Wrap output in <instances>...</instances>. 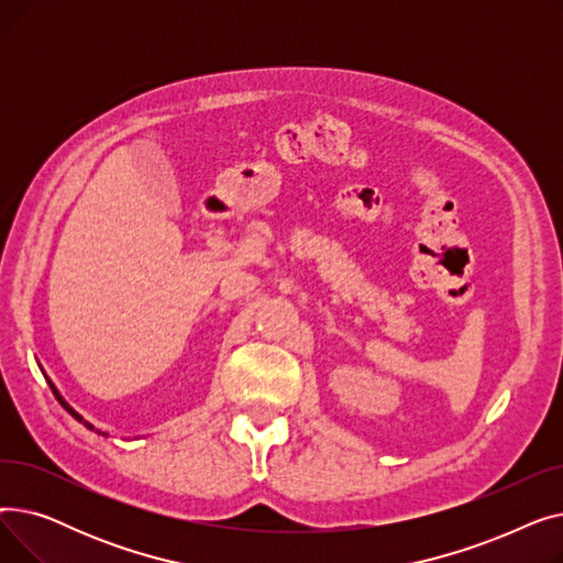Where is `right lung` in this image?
Returning a JSON list of instances; mask_svg holds the SVG:
<instances>
[{
	"mask_svg": "<svg viewBox=\"0 0 563 563\" xmlns=\"http://www.w3.org/2000/svg\"><path fill=\"white\" fill-rule=\"evenodd\" d=\"M49 388H52V393H54V397H56V399H58V404H62V406H64V408H66V410H68V412H70V416H73V418H75V420H79V422H81V416H77V412H75V410H73V408H70V406H68V404H66V401H64V399H62V395H58V393H56V388H54V386H52V383H49ZM84 424H86V427H88V429H93V427H91V424H88V422H84Z\"/></svg>",
	"mask_w": 563,
	"mask_h": 563,
	"instance_id": "add662e5",
	"label": "right lung"
}]
</instances>
